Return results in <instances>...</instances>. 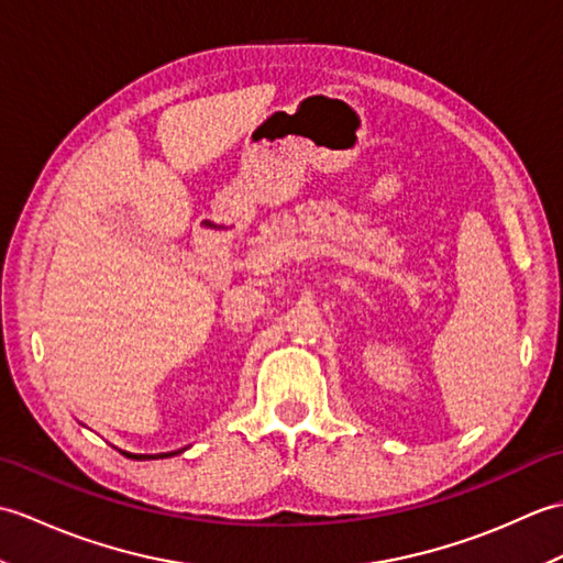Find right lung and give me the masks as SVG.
<instances>
[{"label":"right lung","mask_w":563,"mask_h":563,"mask_svg":"<svg viewBox=\"0 0 563 563\" xmlns=\"http://www.w3.org/2000/svg\"><path fill=\"white\" fill-rule=\"evenodd\" d=\"M121 454H125L128 460H164V457H174V454L184 452V450H174V452H159V454H133V452H125V450H118Z\"/></svg>","instance_id":"obj_1"}]
</instances>
